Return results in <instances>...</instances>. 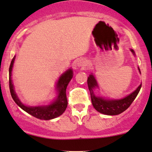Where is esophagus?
Here are the masks:
<instances>
[{
    "mask_svg": "<svg viewBox=\"0 0 152 152\" xmlns=\"http://www.w3.org/2000/svg\"><path fill=\"white\" fill-rule=\"evenodd\" d=\"M87 65V63H86V60L84 59L81 58L80 60H78L77 62V66L79 67V68H84Z\"/></svg>",
    "mask_w": 152,
    "mask_h": 152,
    "instance_id": "esophagus-1",
    "label": "esophagus"
}]
</instances>
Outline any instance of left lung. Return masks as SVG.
I'll use <instances>...</instances> for the list:
<instances>
[{
	"instance_id": "1",
	"label": "left lung",
	"mask_w": 152,
	"mask_h": 152,
	"mask_svg": "<svg viewBox=\"0 0 152 152\" xmlns=\"http://www.w3.org/2000/svg\"><path fill=\"white\" fill-rule=\"evenodd\" d=\"M130 50L132 53L135 56V53L133 49H130ZM138 68L140 73V68L138 67ZM87 84H88V88L90 92L91 100H92V103L94 108L98 112L105 115H109V116L120 114L121 113L124 112L125 110H127L130 107L131 103L135 100V97H137L140 88H141V84H140L135 91H133L132 93L123 98L110 99L102 96H96L95 95L94 89L99 88V87L93 73H91L89 76L88 79H87Z\"/></svg>"
}]
</instances>
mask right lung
I'll list each match as a JSON object with an SVG mask.
<instances>
[{"mask_svg":"<svg viewBox=\"0 0 152 152\" xmlns=\"http://www.w3.org/2000/svg\"><path fill=\"white\" fill-rule=\"evenodd\" d=\"M16 56L13 57L9 67V89L13 100H14L17 105L20 106L22 110L26 111L27 113L32 115L34 117L38 118L42 120H49V119H55L62 115L65 111L68 105V100L66 97V88L69 84L70 81L73 78V70L69 68L65 73H63L59 78L56 84V92L57 97L50 104L45 105H38V106H30L25 105L22 103L20 100L17 93L14 90V84L12 79V72L13 65Z\"/></svg>","mask_w":152,"mask_h":152,"instance_id":"1","label":"right lung"}]
</instances>
